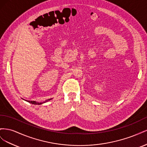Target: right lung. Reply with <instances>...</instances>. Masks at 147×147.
<instances>
[{
  "mask_svg": "<svg viewBox=\"0 0 147 147\" xmlns=\"http://www.w3.org/2000/svg\"><path fill=\"white\" fill-rule=\"evenodd\" d=\"M51 100V99H48L47 100H46V101H45V102H36V101H32V100H30V101H29V100H26V101H27L28 102H29L30 104H35V105H41V104H44V103H45V102H47V101H48V100Z\"/></svg>",
  "mask_w": 147,
  "mask_h": 147,
  "instance_id": "1",
  "label": "right lung"
}]
</instances>
